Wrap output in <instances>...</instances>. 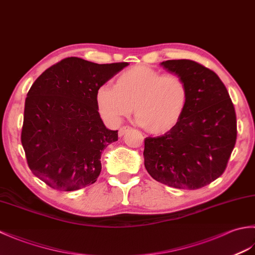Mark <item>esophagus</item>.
Instances as JSON below:
<instances>
[{"instance_id": "34e87169", "label": "esophagus", "mask_w": 255, "mask_h": 255, "mask_svg": "<svg viewBox=\"0 0 255 255\" xmlns=\"http://www.w3.org/2000/svg\"><path fill=\"white\" fill-rule=\"evenodd\" d=\"M129 129H130V127H129V126H124V127H122L121 129H119V131H118V136H119V137L124 136L125 132L128 131Z\"/></svg>"}]
</instances>
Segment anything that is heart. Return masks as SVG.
Here are the masks:
<instances>
[{
    "instance_id": "1",
    "label": "heart",
    "mask_w": 255,
    "mask_h": 255,
    "mask_svg": "<svg viewBox=\"0 0 255 255\" xmlns=\"http://www.w3.org/2000/svg\"><path fill=\"white\" fill-rule=\"evenodd\" d=\"M188 102V89L176 74H164L145 66H134L118 75L114 88L102 85L96 104L102 117L116 126L133 108L145 131L162 134L180 122Z\"/></svg>"
}]
</instances>
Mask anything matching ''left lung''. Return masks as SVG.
Instances as JSON below:
<instances>
[{
    "label": "left lung",
    "instance_id": "left-lung-1",
    "mask_svg": "<svg viewBox=\"0 0 255 255\" xmlns=\"http://www.w3.org/2000/svg\"><path fill=\"white\" fill-rule=\"evenodd\" d=\"M161 66L184 80L188 102L172 130L144 139V166L167 186L202 188L228 165L238 132L234 103L218 75L203 64L181 59Z\"/></svg>",
    "mask_w": 255,
    "mask_h": 255
}]
</instances>
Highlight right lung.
Wrapping results in <instances>:
<instances>
[{"label":"right lung","instance_id":"right-lung-1","mask_svg":"<svg viewBox=\"0 0 255 255\" xmlns=\"http://www.w3.org/2000/svg\"><path fill=\"white\" fill-rule=\"evenodd\" d=\"M128 66L70 57L42 72L25 101L20 141L32 174L57 191H78L96 182L101 154L117 141L101 119L96 91Z\"/></svg>","mask_w":255,"mask_h":255}]
</instances>
